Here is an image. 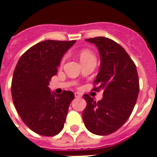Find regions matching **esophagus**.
<instances>
[{"label": "esophagus", "instance_id": "34e87169", "mask_svg": "<svg viewBox=\"0 0 157 157\" xmlns=\"http://www.w3.org/2000/svg\"><path fill=\"white\" fill-rule=\"evenodd\" d=\"M75 94V98H82V93H80V92H75L74 93Z\"/></svg>", "mask_w": 157, "mask_h": 157}]
</instances>
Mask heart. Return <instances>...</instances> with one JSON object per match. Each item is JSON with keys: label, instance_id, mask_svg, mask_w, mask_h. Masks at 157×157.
I'll use <instances>...</instances> for the list:
<instances>
[{"label": "heart", "instance_id": "b5f03b06", "mask_svg": "<svg viewBox=\"0 0 157 157\" xmlns=\"http://www.w3.org/2000/svg\"><path fill=\"white\" fill-rule=\"evenodd\" d=\"M94 55L92 54V52L90 51L89 49L84 48L82 49V51L80 52V59H81V61L82 60H85V59H88L90 58H93Z\"/></svg>", "mask_w": 157, "mask_h": 157}]
</instances>
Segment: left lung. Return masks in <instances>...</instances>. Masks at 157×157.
Segmentation results:
<instances>
[{
  "instance_id": "1",
  "label": "left lung",
  "mask_w": 157,
  "mask_h": 157,
  "mask_svg": "<svg viewBox=\"0 0 157 157\" xmlns=\"http://www.w3.org/2000/svg\"><path fill=\"white\" fill-rule=\"evenodd\" d=\"M86 41L97 46L100 54V70L92 89L103 90L102 98L96 102L87 94L83 98L86 107L82 113L86 128L92 134H112L127 121L134 109L140 91L135 63L121 45L105 37Z\"/></svg>"
}]
</instances>
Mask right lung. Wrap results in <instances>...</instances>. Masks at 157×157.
<instances>
[{"instance_id": "right-lung-1", "label": "right lung", "mask_w": 157, "mask_h": 157, "mask_svg": "<svg viewBox=\"0 0 157 157\" xmlns=\"http://www.w3.org/2000/svg\"><path fill=\"white\" fill-rule=\"evenodd\" d=\"M75 40H45L28 49L16 65L12 82L13 103L30 129L44 136L58 135L64 128L74 93L50 92L52 76L57 74L63 55Z\"/></svg>"}]
</instances>
